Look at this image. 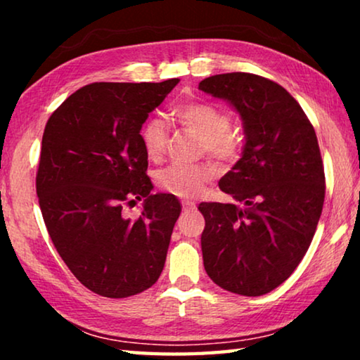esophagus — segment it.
<instances>
[{"mask_svg":"<svg viewBox=\"0 0 360 360\" xmlns=\"http://www.w3.org/2000/svg\"><path fill=\"white\" fill-rule=\"evenodd\" d=\"M197 210V205L192 200H182V211L184 212H192Z\"/></svg>","mask_w":360,"mask_h":360,"instance_id":"esophagus-1","label":"esophagus"}]
</instances>
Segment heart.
<instances>
[{"instance_id": "1", "label": "heart", "mask_w": 360, "mask_h": 360, "mask_svg": "<svg viewBox=\"0 0 360 360\" xmlns=\"http://www.w3.org/2000/svg\"><path fill=\"white\" fill-rule=\"evenodd\" d=\"M176 119L186 130L193 133L202 141L206 154L212 158L230 163L240 157L243 135L230 125V115L211 103L195 101L176 109ZM141 141L149 158H158L167 144V125L160 117L149 119L141 129ZM216 176V168L210 163L184 165L172 163L158 172L157 181L163 191L178 197H193Z\"/></svg>"}]
</instances>
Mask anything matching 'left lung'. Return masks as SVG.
<instances>
[{
	"label": "left lung",
	"instance_id": "left-lung-1",
	"mask_svg": "<svg viewBox=\"0 0 360 360\" xmlns=\"http://www.w3.org/2000/svg\"><path fill=\"white\" fill-rule=\"evenodd\" d=\"M198 89L235 108L245 148L221 178L241 203H200L203 264L219 288L246 297L283 284L307 254L326 195L311 122L281 85L249 72L203 79Z\"/></svg>",
	"mask_w": 360,
	"mask_h": 360
}]
</instances>
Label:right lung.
<instances>
[{
    "label": "right lung",
    "mask_w": 360,
    "mask_h": 360,
    "mask_svg": "<svg viewBox=\"0 0 360 360\" xmlns=\"http://www.w3.org/2000/svg\"><path fill=\"white\" fill-rule=\"evenodd\" d=\"M178 82L89 84L46 124L36 174L42 217L66 266L98 295H136L165 265L181 203L152 193L141 127ZM136 199L142 214L125 218Z\"/></svg>",
    "instance_id": "right-lung-1"
}]
</instances>
